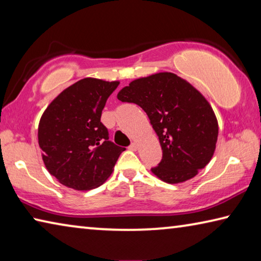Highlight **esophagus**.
Wrapping results in <instances>:
<instances>
[{
	"mask_svg": "<svg viewBox=\"0 0 261 261\" xmlns=\"http://www.w3.org/2000/svg\"><path fill=\"white\" fill-rule=\"evenodd\" d=\"M129 148L131 149V151H137V148H138V144L137 143H132L130 146H129Z\"/></svg>",
	"mask_w": 261,
	"mask_h": 261,
	"instance_id": "obj_1",
	"label": "esophagus"
}]
</instances>
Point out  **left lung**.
Returning a JSON list of instances; mask_svg holds the SVG:
<instances>
[{
    "instance_id": "left-lung-1",
    "label": "left lung",
    "mask_w": 261,
    "mask_h": 261,
    "mask_svg": "<svg viewBox=\"0 0 261 261\" xmlns=\"http://www.w3.org/2000/svg\"><path fill=\"white\" fill-rule=\"evenodd\" d=\"M117 99L138 105L147 114L162 148L161 162L151 170L163 182H185L211 161L218 120L205 96L185 79L171 72L136 79Z\"/></svg>"
}]
</instances>
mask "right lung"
I'll return each mask as SVG.
<instances>
[{
	"label": "right lung",
	"mask_w": 261,
	"mask_h": 261,
	"mask_svg": "<svg viewBox=\"0 0 261 261\" xmlns=\"http://www.w3.org/2000/svg\"><path fill=\"white\" fill-rule=\"evenodd\" d=\"M120 82L84 78L65 88L43 112L39 146L49 174L61 184L85 191L105 183L124 147L109 140L101 114Z\"/></svg>",
	"instance_id": "add662e5"
}]
</instances>
